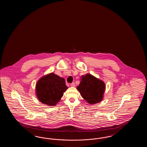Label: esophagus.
I'll list each match as a JSON object with an SVG mask.
<instances>
[{"label":"esophagus","instance_id":"obj_1","mask_svg":"<svg viewBox=\"0 0 147 147\" xmlns=\"http://www.w3.org/2000/svg\"><path fill=\"white\" fill-rule=\"evenodd\" d=\"M70 85H71V87H75L76 86V84H75V82H72Z\"/></svg>","mask_w":147,"mask_h":147}]
</instances>
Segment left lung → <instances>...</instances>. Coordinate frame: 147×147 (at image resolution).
Returning <instances> with one entry per match:
<instances>
[{"instance_id": "obj_1", "label": "left lung", "mask_w": 147, "mask_h": 147, "mask_svg": "<svg viewBox=\"0 0 147 147\" xmlns=\"http://www.w3.org/2000/svg\"><path fill=\"white\" fill-rule=\"evenodd\" d=\"M81 77L77 89L80 92L82 97L90 104L100 102L102 100L105 90V83L89 74Z\"/></svg>"}]
</instances>
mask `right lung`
I'll return each instance as SVG.
<instances>
[{
	"label": "right lung",
	"mask_w": 147,
	"mask_h": 147,
	"mask_svg": "<svg viewBox=\"0 0 147 147\" xmlns=\"http://www.w3.org/2000/svg\"><path fill=\"white\" fill-rule=\"evenodd\" d=\"M67 88L65 79L52 73L43 76L37 82L36 93L41 102L53 106L59 101Z\"/></svg>",
	"instance_id": "obj_1"
}]
</instances>
